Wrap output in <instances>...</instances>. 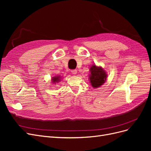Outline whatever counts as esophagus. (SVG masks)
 Instances as JSON below:
<instances>
[{
  "mask_svg": "<svg viewBox=\"0 0 151 151\" xmlns=\"http://www.w3.org/2000/svg\"><path fill=\"white\" fill-rule=\"evenodd\" d=\"M71 72L73 74H76L77 73V70L76 69H74V70H71Z\"/></svg>",
  "mask_w": 151,
  "mask_h": 151,
  "instance_id": "1",
  "label": "esophagus"
}]
</instances>
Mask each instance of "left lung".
Wrapping results in <instances>:
<instances>
[{
	"label": "left lung",
	"mask_w": 151,
	"mask_h": 151,
	"mask_svg": "<svg viewBox=\"0 0 151 151\" xmlns=\"http://www.w3.org/2000/svg\"><path fill=\"white\" fill-rule=\"evenodd\" d=\"M90 83L93 88H98L103 85L106 81L107 74L101 67H98L95 65H93L90 68Z\"/></svg>",
	"instance_id": "obj_1"
}]
</instances>
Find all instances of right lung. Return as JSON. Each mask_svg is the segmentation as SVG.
Instances as JSON below:
<instances>
[{
  "label": "right lung",
  "mask_w": 151,
  "mask_h": 151,
  "mask_svg": "<svg viewBox=\"0 0 151 151\" xmlns=\"http://www.w3.org/2000/svg\"><path fill=\"white\" fill-rule=\"evenodd\" d=\"M60 79V76H55L53 77L52 78V83H57V82H59Z\"/></svg>",
  "instance_id": "add662e5"
}]
</instances>
